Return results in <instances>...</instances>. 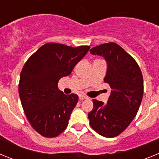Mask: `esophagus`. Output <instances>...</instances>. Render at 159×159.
Wrapping results in <instances>:
<instances>
[{"instance_id": "obj_1", "label": "esophagus", "mask_w": 159, "mask_h": 159, "mask_svg": "<svg viewBox=\"0 0 159 159\" xmlns=\"http://www.w3.org/2000/svg\"><path fill=\"white\" fill-rule=\"evenodd\" d=\"M79 99H80V100H84V99H88V97L85 95H80L79 96Z\"/></svg>"}]
</instances>
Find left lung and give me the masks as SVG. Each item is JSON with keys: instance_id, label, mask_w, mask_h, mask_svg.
I'll return each instance as SVG.
<instances>
[{"instance_id": "8db88e82", "label": "left lung", "mask_w": 159, "mask_h": 159, "mask_svg": "<svg viewBox=\"0 0 159 159\" xmlns=\"http://www.w3.org/2000/svg\"><path fill=\"white\" fill-rule=\"evenodd\" d=\"M90 52L107 62L104 81L111 88L107 103L97 99L88 113L90 126L98 134L114 138L127 129L135 117L143 96L141 69L133 57L114 42L92 48Z\"/></svg>"}]
</instances>
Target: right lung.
<instances>
[{
    "mask_svg": "<svg viewBox=\"0 0 159 159\" xmlns=\"http://www.w3.org/2000/svg\"><path fill=\"white\" fill-rule=\"evenodd\" d=\"M89 48L47 43L24 65L20 75V99L32 128L43 137H57L67 128L79 97L64 95L59 90L58 82L71 74Z\"/></svg>",
    "mask_w": 159,
    "mask_h": 159,
    "instance_id": "right-lung-1",
    "label": "right lung"
}]
</instances>
